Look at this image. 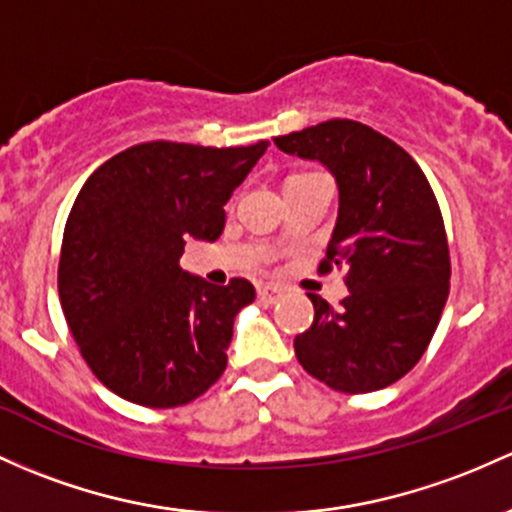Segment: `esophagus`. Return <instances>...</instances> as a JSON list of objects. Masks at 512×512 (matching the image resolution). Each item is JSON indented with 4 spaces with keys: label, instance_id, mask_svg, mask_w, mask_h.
I'll use <instances>...</instances> for the list:
<instances>
[{
    "label": "esophagus",
    "instance_id": "34e87169",
    "mask_svg": "<svg viewBox=\"0 0 512 512\" xmlns=\"http://www.w3.org/2000/svg\"><path fill=\"white\" fill-rule=\"evenodd\" d=\"M279 294H282V289L274 284H265L257 289V296H260V301H267V303H274L279 299Z\"/></svg>",
    "mask_w": 512,
    "mask_h": 512
}]
</instances>
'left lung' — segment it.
Here are the masks:
<instances>
[{
    "mask_svg": "<svg viewBox=\"0 0 512 512\" xmlns=\"http://www.w3.org/2000/svg\"><path fill=\"white\" fill-rule=\"evenodd\" d=\"M274 143L286 155L318 160L338 182V223L318 272L347 269L350 289L338 311L308 294L316 316L296 335V357L335 391L384 389L428 350L449 294L435 194L401 145L359 121H323Z\"/></svg>",
    "mask_w": 512,
    "mask_h": 512,
    "instance_id": "obj_1",
    "label": "left lung"
}]
</instances>
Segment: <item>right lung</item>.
<instances>
[{"label": "right lung", "mask_w": 512, "mask_h": 512, "mask_svg": "<svg viewBox=\"0 0 512 512\" xmlns=\"http://www.w3.org/2000/svg\"><path fill=\"white\" fill-rule=\"evenodd\" d=\"M153 140L106 160L67 216L58 291L94 376L126 401L174 408L228 364L233 320L255 286H213L179 267L184 245L218 240L230 194L267 150Z\"/></svg>", "instance_id": "1"}]
</instances>
